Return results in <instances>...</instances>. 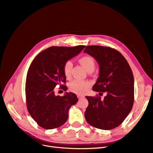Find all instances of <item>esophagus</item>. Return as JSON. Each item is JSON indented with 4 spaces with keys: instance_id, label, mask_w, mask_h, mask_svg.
Wrapping results in <instances>:
<instances>
[{
    "instance_id": "34e87169",
    "label": "esophagus",
    "mask_w": 153,
    "mask_h": 153,
    "mask_svg": "<svg viewBox=\"0 0 153 153\" xmlns=\"http://www.w3.org/2000/svg\"><path fill=\"white\" fill-rule=\"evenodd\" d=\"M77 97H78V98L79 99V100H80V99H82V98H84V96H82V95H80V94L77 95Z\"/></svg>"
}]
</instances>
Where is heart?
Returning <instances> with one entry per match:
<instances>
[{"label": "heart", "mask_w": 153, "mask_h": 153, "mask_svg": "<svg viewBox=\"0 0 153 153\" xmlns=\"http://www.w3.org/2000/svg\"><path fill=\"white\" fill-rule=\"evenodd\" d=\"M78 62L87 72L91 73L94 70L95 61L92 57L85 55V56H83L78 59ZM72 67L73 64L70 61H67L64 64L63 67V71L64 76H65L67 79H69L71 78ZM89 87V82L78 80H73L69 83V90L77 94H85Z\"/></svg>", "instance_id": "b5f03b06"}]
</instances>
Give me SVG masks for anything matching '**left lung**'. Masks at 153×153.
Returning <instances> with one entry per match:
<instances>
[{"label": "left lung", "instance_id": "obj_1", "mask_svg": "<svg viewBox=\"0 0 153 153\" xmlns=\"http://www.w3.org/2000/svg\"><path fill=\"white\" fill-rule=\"evenodd\" d=\"M84 52L93 57L100 67L99 76L92 90L106 94L103 100L100 96H85L89 101L85 119L96 128L114 129L124 121L133 107L134 78L131 69L123 55L114 48L88 46Z\"/></svg>", "mask_w": 153, "mask_h": 153}]
</instances>
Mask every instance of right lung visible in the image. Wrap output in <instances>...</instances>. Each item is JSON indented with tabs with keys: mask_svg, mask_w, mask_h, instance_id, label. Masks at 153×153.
<instances>
[{
	"mask_svg": "<svg viewBox=\"0 0 153 153\" xmlns=\"http://www.w3.org/2000/svg\"><path fill=\"white\" fill-rule=\"evenodd\" d=\"M85 47H51L40 52L32 62L27 74L25 95L28 112L39 126L52 129L62 126L68 118V111L78 100L73 92L63 96L55 94L59 85L66 91L63 67Z\"/></svg>",
	"mask_w": 153,
	"mask_h": 153,
	"instance_id": "right-lung-1",
	"label": "right lung"
}]
</instances>
